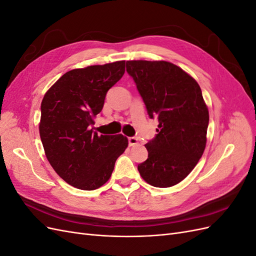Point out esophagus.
<instances>
[{
    "mask_svg": "<svg viewBox=\"0 0 256 256\" xmlns=\"http://www.w3.org/2000/svg\"><path fill=\"white\" fill-rule=\"evenodd\" d=\"M128 142H129V146H136V145H138V138H134V136L128 138Z\"/></svg>",
    "mask_w": 256,
    "mask_h": 256,
    "instance_id": "1",
    "label": "esophagus"
}]
</instances>
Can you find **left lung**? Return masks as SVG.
I'll return each mask as SVG.
<instances>
[{
	"instance_id": "obj_1",
	"label": "left lung",
	"mask_w": 256,
	"mask_h": 256,
	"mask_svg": "<svg viewBox=\"0 0 256 256\" xmlns=\"http://www.w3.org/2000/svg\"><path fill=\"white\" fill-rule=\"evenodd\" d=\"M150 118H157V136L145 144L148 158L138 166L143 180L168 188L187 177L205 150L208 108L198 82L166 60H127Z\"/></svg>"
}]
</instances>
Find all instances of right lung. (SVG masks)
<instances>
[{
	"label": "right lung",
	"mask_w": 256,
	"mask_h": 256,
	"mask_svg": "<svg viewBox=\"0 0 256 256\" xmlns=\"http://www.w3.org/2000/svg\"><path fill=\"white\" fill-rule=\"evenodd\" d=\"M125 60L76 68L64 74L42 102L40 134L56 174L81 190L110 180L115 161L128 147L122 134L98 136L90 128L106 92L125 74Z\"/></svg>",
	"instance_id": "obj_1"
}]
</instances>
